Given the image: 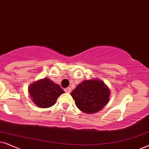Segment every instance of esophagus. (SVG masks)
<instances>
[{"instance_id": "obj_1", "label": "esophagus", "mask_w": 149, "mask_h": 149, "mask_svg": "<svg viewBox=\"0 0 149 149\" xmlns=\"http://www.w3.org/2000/svg\"><path fill=\"white\" fill-rule=\"evenodd\" d=\"M64 91L66 93H70L71 91V88L70 87H67V88L64 89Z\"/></svg>"}]
</instances>
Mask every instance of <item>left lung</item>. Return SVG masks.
I'll return each mask as SVG.
<instances>
[{
	"label": "left lung",
	"instance_id": "left-lung-1",
	"mask_svg": "<svg viewBox=\"0 0 149 149\" xmlns=\"http://www.w3.org/2000/svg\"><path fill=\"white\" fill-rule=\"evenodd\" d=\"M75 104L85 113H95L109 102L110 91L102 81L85 80L70 93Z\"/></svg>",
	"mask_w": 149,
	"mask_h": 149
}]
</instances>
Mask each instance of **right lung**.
Masks as SVG:
<instances>
[{
  "mask_svg": "<svg viewBox=\"0 0 149 149\" xmlns=\"http://www.w3.org/2000/svg\"><path fill=\"white\" fill-rule=\"evenodd\" d=\"M34 103L40 108L51 107L64 91L60 85L47 78H45L30 85L28 89Z\"/></svg>",
  "mask_w": 149,
  "mask_h": 149,
  "instance_id": "right-lung-1",
  "label": "right lung"
}]
</instances>
